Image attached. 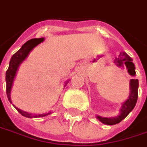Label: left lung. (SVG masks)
<instances>
[{
	"instance_id": "left-lung-1",
	"label": "left lung",
	"mask_w": 147,
	"mask_h": 147,
	"mask_svg": "<svg viewBox=\"0 0 147 147\" xmlns=\"http://www.w3.org/2000/svg\"><path fill=\"white\" fill-rule=\"evenodd\" d=\"M114 63L118 67H123L126 66L128 73L131 76H135L136 71H135V66L132 62V59L126 53H120L118 57L114 59ZM138 80L137 79H131L130 80V94L127 99L122 105L120 109V113L116 117H111V118H102L97 115V118L103 123L107 125H114L120 123L122 120H123L129 113L134 109L137 101L138 97Z\"/></svg>"
}]
</instances>
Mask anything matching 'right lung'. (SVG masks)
<instances>
[{"mask_svg": "<svg viewBox=\"0 0 147 147\" xmlns=\"http://www.w3.org/2000/svg\"><path fill=\"white\" fill-rule=\"evenodd\" d=\"M44 38H33L30 39L29 41H27L24 45H23L21 48L17 51L15 54L13 55L10 58V64H9V67L8 70L6 71L5 73V81H6V94H7V98L9 99L10 103L11 102V99H10V92H11V88H12V85H13V81L16 77V72L17 70L20 67V65L22 63L23 61H24L26 59V57H28L29 53L32 51V49L36 47L37 45H38L39 43H41L42 42H43ZM67 85V84H66ZM17 109V111L19 112L21 115L26 117V118H39V117H44L47 116L48 114L51 113H43V114H33V113H29L27 112H24L16 108V106H14Z\"/></svg>", "mask_w": 147, "mask_h": 147, "instance_id": "right-lung-1", "label": "right lung"}]
</instances>
